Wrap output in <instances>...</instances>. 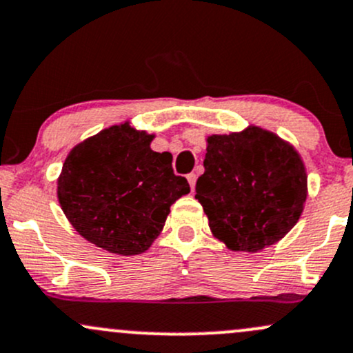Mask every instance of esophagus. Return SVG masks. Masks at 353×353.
<instances>
[{"instance_id": "1", "label": "esophagus", "mask_w": 353, "mask_h": 353, "mask_svg": "<svg viewBox=\"0 0 353 353\" xmlns=\"http://www.w3.org/2000/svg\"><path fill=\"white\" fill-rule=\"evenodd\" d=\"M196 179H197V176H196L194 172L188 174V181H189V185H191L192 191H194V188H196Z\"/></svg>"}]
</instances>
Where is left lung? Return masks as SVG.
I'll use <instances>...</instances> for the list:
<instances>
[{"label": "left lung", "instance_id": "1", "mask_svg": "<svg viewBox=\"0 0 353 353\" xmlns=\"http://www.w3.org/2000/svg\"><path fill=\"white\" fill-rule=\"evenodd\" d=\"M196 199L216 238L230 250L254 253L296 224L307 199V174L292 145L258 127L212 135Z\"/></svg>", "mask_w": 353, "mask_h": 353}]
</instances>
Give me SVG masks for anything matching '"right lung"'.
Segmentation results:
<instances>
[{"label": "right lung", "instance_id": "obj_1", "mask_svg": "<svg viewBox=\"0 0 353 353\" xmlns=\"http://www.w3.org/2000/svg\"><path fill=\"white\" fill-rule=\"evenodd\" d=\"M152 135L127 123L87 139L68 154L58 201L87 241L115 254H141L164 228L170 206L188 194L172 156L150 149Z\"/></svg>", "mask_w": 353, "mask_h": 353}]
</instances>
